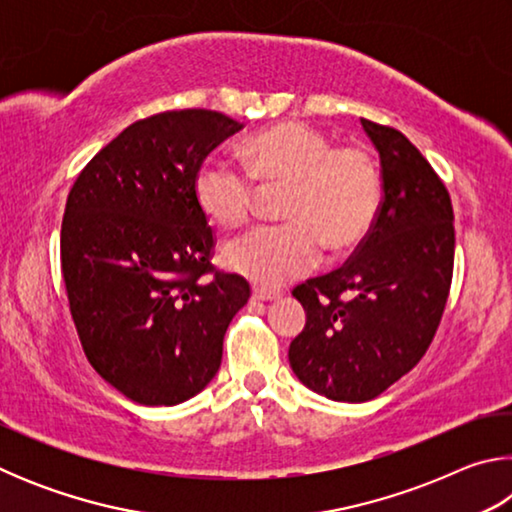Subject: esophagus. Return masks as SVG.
I'll return each instance as SVG.
<instances>
[{"label":"esophagus","instance_id":"obj_1","mask_svg":"<svg viewBox=\"0 0 512 512\" xmlns=\"http://www.w3.org/2000/svg\"><path fill=\"white\" fill-rule=\"evenodd\" d=\"M253 298L259 302H271L280 298V291H271V289H262V287H255L253 289Z\"/></svg>","mask_w":512,"mask_h":512}]
</instances>
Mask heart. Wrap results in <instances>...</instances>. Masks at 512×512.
Segmentation results:
<instances>
[{"instance_id": "1", "label": "heart", "mask_w": 512, "mask_h": 512, "mask_svg": "<svg viewBox=\"0 0 512 512\" xmlns=\"http://www.w3.org/2000/svg\"><path fill=\"white\" fill-rule=\"evenodd\" d=\"M246 171L207 158L194 176L198 210L221 228H237L253 214L259 189L284 187L280 214L287 223L259 225L223 248L230 271L257 287L275 289L318 262L320 244L343 255L361 244L375 223L381 173L366 146H334L318 128L284 121L241 144Z\"/></svg>"}]
</instances>
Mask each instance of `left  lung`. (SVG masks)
<instances>
[{
	"mask_svg": "<svg viewBox=\"0 0 512 512\" xmlns=\"http://www.w3.org/2000/svg\"><path fill=\"white\" fill-rule=\"evenodd\" d=\"M361 124L381 160L375 223L341 268L293 289L307 323L289 345V363L302 384L334 402L375 400L418 366L454 273L445 183L400 131Z\"/></svg>",
	"mask_w": 512,
	"mask_h": 512,
	"instance_id": "left-lung-1",
	"label": "left lung"
}]
</instances>
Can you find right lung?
Here are the masks:
<instances>
[{
  "label": "right lung",
  "mask_w": 512,
  "mask_h": 512,
  "mask_svg": "<svg viewBox=\"0 0 512 512\" xmlns=\"http://www.w3.org/2000/svg\"><path fill=\"white\" fill-rule=\"evenodd\" d=\"M241 128L216 110L158 112L103 146L69 189V311L92 368L137 404L201 393L250 298L244 277L212 266L214 230L194 198L196 169Z\"/></svg>",
  "instance_id": "1"
}]
</instances>
